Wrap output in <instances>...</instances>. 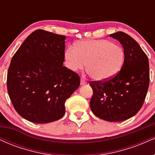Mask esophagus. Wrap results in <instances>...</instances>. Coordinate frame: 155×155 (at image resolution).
Wrapping results in <instances>:
<instances>
[{
	"label": "esophagus",
	"instance_id": "34e87169",
	"mask_svg": "<svg viewBox=\"0 0 155 155\" xmlns=\"http://www.w3.org/2000/svg\"><path fill=\"white\" fill-rule=\"evenodd\" d=\"M80 84H81V85L87 84V81H85V80H84L83 79H81V81H80Z\"/></svg>",
	"mask_w": 155,
	"mask_h": 155
}]
</instances>
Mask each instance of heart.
Instances as JSON below:
<instances>
[{"instance_id":"b5f03b06","label":"heart","mask_w":155,"mask_h":155,"mask_svg":"<svg viewBox=\"0 0 155 155\" xmlns=\"http://www.w3.org/2000/svg\"><path fill=\"white\" fill-rule=\"evenodd\" d=\"M65 65L73 71H86L92 79L103 81L111 79L120 71L124 53L120 46L107 40H83L68 48L64 53Z\"/></svg>"}]
</instances>
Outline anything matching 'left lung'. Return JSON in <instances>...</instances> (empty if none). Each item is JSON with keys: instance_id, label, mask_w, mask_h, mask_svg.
Returning <instances> with one entry per match:
<instances>
[{"instance_id": "obj_1", "label": "left lung", "mask_w": 155, "mask_h": 155, "mask_svg": "<svg viewBox=\"0 0 155 155\" xmlns=\"http://www.w3.org/2000/svg\"><path fill=\"white\" fill-rule=\"evenodd\" d=\"M122 45L124 60L120 71L104 81H90V108L108 122H121L136 115L144 102L149 84V60L136 41L124 32L110 35Z\"/></svg>"}]
</instances>
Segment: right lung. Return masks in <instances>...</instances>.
Listing matches in <instances>:
<instances>
[{"label":"right lung","instance_id":"right-lung-1","mask_svg":"<svg viewBox=\"0 0 155 155\" xmlns=\"http://www.w3.org/2000/svg\"><path fill=\"white\" fill-rule=\"evenodd\" d=\"M65 38L36 30L11 60L8 95L17 113L30 122L44 124L61 119L65 101L79 87V75L63 66Z\"/></svg>","mask_w":155,"mask_h":155}]
</instances>
